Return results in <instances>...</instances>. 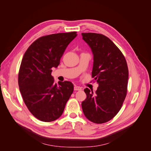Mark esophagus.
<instances>
[{"instance_id": "esophagus-1", "label": "esophagus", "mask_w": 151, "mask_h": 151, "mask_svg": "<svg viewBox=\"0 0 151 151\" xmlns=\"http://www.w3.org/2000/svg\"><path fill=\"white\" fill-rule=\"evenodd\" d=\"M74 91H81L82 90V88H81L80 86H74Z\"/></svg>"}]
</instances>
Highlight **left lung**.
<instances>
[{
  "label": "left lung",
  "instance_id": "8db88e82",
  "mask_svg": "<svg viewBox=\"0 0 151 151\" xmlns=\"http://www.w3.org/2000/svg\"><path fill=\"white\" fill-rule=\"evenodd\" d=\"M93 54L92 77L99 84L96 93L84 89L85 116L95 123L111 120L120 110L127 92L129 69L125 57L112 41L101 34L82 33Z\"/></svg>",
  "mask_w": 151,
  "mask_h": 151
}]
</instances>
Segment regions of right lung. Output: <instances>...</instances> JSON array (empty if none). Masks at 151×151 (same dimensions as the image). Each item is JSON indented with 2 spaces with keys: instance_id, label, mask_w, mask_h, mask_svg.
Segmentation results:
<instances>
[{
  "instance_id": "add662e5",
  "label": "right lung",
  "mask_w": 151,
  "mask_h": 151,
  "mask_svg": "<svg viewBox=\"0 0 151 151\" xmlns=\"http://www.w3.org/2000/svg\"><path fill=\"white\" fill-rule=\"evenodd\" d=\"M76 33L42 36L30 45L22 59L18 75L20 92L29 111L42 122L58 119L74 91L71 82L55 83L52 68L60 64L61 57L77 36Z\"/></svg>"
}]
</instances>
